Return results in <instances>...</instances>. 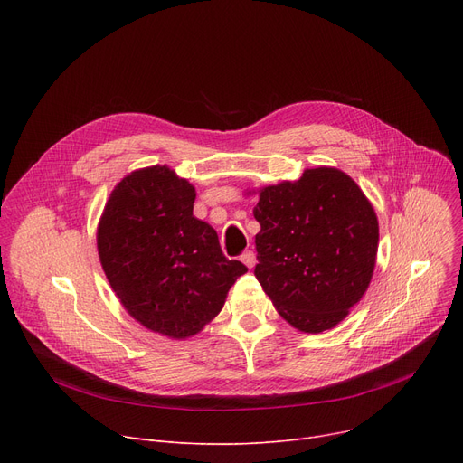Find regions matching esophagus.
<instances>
[{
    "mask_svg": "<svg viewBox=\"0 0 463 463\" xmlns=\"http://www.w3.org/2000/svg\"><path fill=\"white\" fill-rule=\"evenodd\" d=\"M241 262H244L246 266H248V269H253V266H255V253L250 250V251H244V253H241Z\"/></svg>",
    "mask_w": 463,
    "mask_h": 463,
    "instance_id": "obj_1",
    "label": "esophagus"
}]
</instances>
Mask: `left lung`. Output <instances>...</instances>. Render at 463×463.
Masks as SVG:
<instances>
[{"label":"left lung","mask_w":463,"mask_h":463,"mask_svg":"<svg viewBox=\"0 0 463 463\" xmlns=\"http://www.w3.org/2000/svg\"><path fill=\"white\" fill-rule=\"evenodd\" d=\"M255 276L281 317L317 334L366 293L379 244L377 215L342 170L307 168L298 182L259 193Z\"/></svg>","instance_id":"1"}]
</instances>
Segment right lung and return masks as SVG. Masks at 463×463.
<instances>
[{"mask_svg":"<svg viewBox=\"0 0 463 463\" xmlns=\"http://www.w3.org/2000/svg\"><path fill=\"white\" fill-rule=\"evenodd\" d=\"M194 187L166 166L135 170L110 193L97 250L116 297L154 332L189 337L222 311L248 269L193 215Z\"/></svg>","mask_w":463,"mask_h":463,"instance_id":"obj_1","label":"right lung"}]
</instances>
